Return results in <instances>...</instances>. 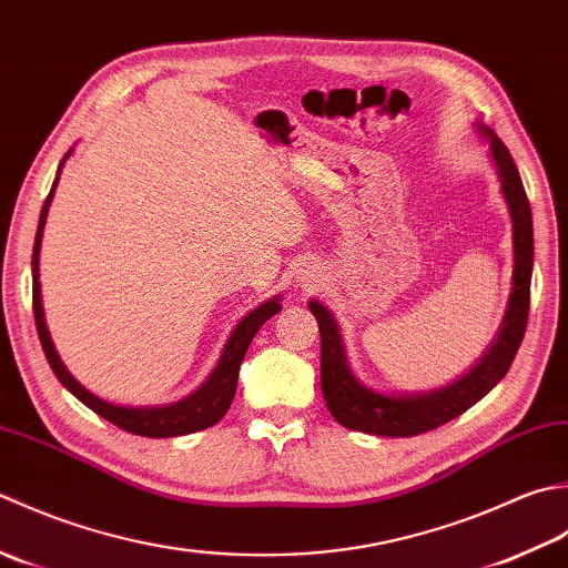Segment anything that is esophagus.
<instances>
[{"label":"esophagus","mask_w":568,"mask_h":568,"mask_svg":"<svg viewBox=\"0 0 568 568\" xmlns=\"http://www.w3.org/2000/svg\"><path fill=\"white\" fill-rule=\"evenodd\" d=\"M311 280H314V274H308V272H306V274H304V282H306V286H308V282H311Z\"/></svg>","instance_id":"obj_1"}]
</instances>
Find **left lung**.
<instances>
[{
    "label": "left lung",
    "instance_id": "1",
    "mask_svg": "<svg viewBox=\"0 0 568 568\" xmlns=\"http://www.w3.org/2000/svg\"><path fill=\"white\" fill-rule=\"evenodd\" d=\"M480 134L490 139V154L495 161L500 189L505 195L507 211L513 217V247H515V272L513 294L507 304L503 326L497 331L493 345L480 357V363L458 377L454 385H446L422 395H382L365 387L353 375L345 357V345L341 338L338 323L321 301H308L311 314L318 321L321 331V389L333 419L345 429L375 434V436H416L456 419L473 404L480 402L510 369L519 343L525 338L529 316V282L531 262H535V235H531V211L519 179L515 161L493 130L478 124Z\"/></svg>",
    "mask_w": 568,
    "mask_h": 568
}]
</instances>
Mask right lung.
Here are the masks:
<instances>
[{"instance_id": "obj_1", "label": "right lung", "mask_w": 568, "mask_h": 568, "mask_svg": "<svg viewBox=\"0 0 568 568\" xmlns=\"http://www.w3.org/2000/svg\"><path fill=\"white\" fill-rule=\"evenodd\" d=\"M73 152V149H71ZM68 152L58 166L55 181L51 186L49 199H45L43 207H41V217H39V230H37V242H33V254H31V276H33V318H37V331H39V341L41 348L45 353V361H49L51 369L55 373V377L61 379V385L71 392L73 397H78L80 402L85 404L88 409L95 412L102 419H108L110 424L120 426V429L136 434V436H149V438H171V436H183V434H193L207 429V426L217 424L223 419L225 412L233 404L235 389H237V373H240V363L245 357L250 343L254 338V333L260 331V326L264 321H270L274 314H280V296H274L270 301H264L262 306H257L237 323V328L230 335L223 355L215 365V369L211 373L203 385L189 395L186 399L173 402V404H164V407H120V404H112L100 399L98 395H92L90 389H85L80 382L68 373L65 365L58 357L53 341L49 335V328H45L43 321V304H41V284H39V252H41V237H43V225H45V215H49V205L53 201V191L58 176H61V169L65 164V159L71 156Z\"/></svg>"}]
</instances>
